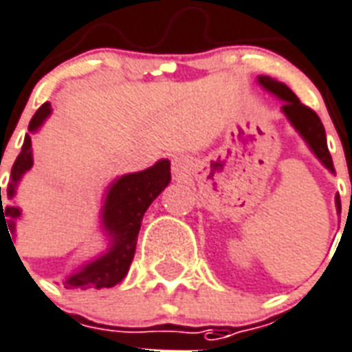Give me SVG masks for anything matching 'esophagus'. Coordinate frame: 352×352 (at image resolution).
Segmentation results:
<instances>
[{
	"instance_id": "1",
	"label": "esophagus",
	"mask_w": 352,
	"mask_h": 352,
	"mask_svg": "<svg viewBox=\"0 0 352 352\" xmlns=\"http://www.w3.org/2000/svg\"><path fill=\"white\" fill-rule=\"evenodd\" d=\"M170 168H173V174L176 178H182V176L189 173L190 162L185 156H174L173 163H170Z\"/></svg>"
}]
</instances>
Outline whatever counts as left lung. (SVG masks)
Instances as JSON below:
<instances>
[{
  "label": "left lung",
  "mask_w": 352,
  "mask_h": 352,
  "mask_svg": "<svg viewBox=\"0 0 352 352\" xmlns=\"http://www.w3.org/2000/svg\"><path fill=\"white\" fill-rule=\"evenodd\" d=\"M258 83H260L267 92H271L278 100L283 101L282 112L289 120L294 131L303 138V142L307 143L311 153L320 160L323 167L327 168L329 173L334 174L333 158L329 154L327 148V138H325V129L320 122L318 114L309 109L298 100V96L289 89L282 81L272 80L271 76H258ZM336 210L342 212V204H340V196H336Z\"/></svg>",
  "instance_id": "left-lung-1"
}]
</instances>
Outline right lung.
Instances as JSON below:
<instances>
[{
  "label": "right lung",
  "mask_w": 352,
  "mask_h": 352,
  "mask_svg": "<svg viewBox=\"0 0 352 352\" xmlns=\"http://www.w3.org/2000/svg\"><path fill=\"white\" fill-rule=\"evenodd\" d=\"M50 112H52V105L49 101L39 107L29 123L30 134L39 131L45 120L50 116ZM30 134L25 136L21 153L10 170V182L5 194L7 199H14L23 174L30 170L34 165ZM168 184H170V162L160 160L145 170L123 174L107 187L100 218L101 227L109 236V249L103 254L96 256L94 260L78 267L70 276L65 278V289L114 287L127 276L134 251H136L138 232L142 227L143 214ZM19 218H21V209L1 201L0 187V232L1 229H7L10 241H12V236L10 234H16V221Z\"/></svg>",
  "instance_id": "obj_1"
}]
</instances>
